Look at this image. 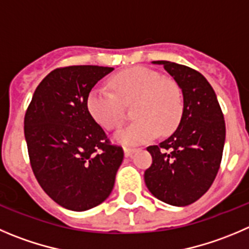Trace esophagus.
I'll return each instance as SVG.
<instances>
[{"label": "esophagus", "instance_id": "obj_1", "mask_svg": "<svg viewBox=\"0 0 249 249\" xmlns=\"http://www.w3.org/2000/svg\"><path fill=\"white\" fill-rule=\"evenodd\" d=\"M123 150H124V156H131L132 154L134 153V151L137 150L136 148H128V146H124L123 148Z\"/></svg>", "mask_w": 249, "mask_h": 249}]
</instances>
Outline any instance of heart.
Masks as SVG:
<instances>
[{"label":"heart","mask_w":249,"mask_h":249,"mask_svg":"<svg viewBox=\"0 0 249 249\" xmlns=\"http://www.w3.org/2000/svg\"><path fill=\"white\" fill-rule=\"evenodd\" d=\"M115 93L104 88H94L87 98L91 117L107 131L118 129L124 122V105L133 106L137 118L116 134L118 143H145L159 134L174 133L183 116V95L175 80L162 78L151 68L134 66L110 79Z\"/></svg>","instance_id":"obj_1"}]
</instances>
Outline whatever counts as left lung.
Returning <instances> with one entry per match:
<instances>
[{
  "instance_id": "left-lung-1",
  "label": "left lung",
  "mask_w": 249,
  "mask_h": 249,
  "mask_svg": "<svg viewBox=\"0 0 249 249\" xmlns=\"http://www.w3.org/2000/svg\"><path fill=\"white\" fill-rule=\"evenodd\" d=\"M164 66L183 93V116L178 128L159 145L146 150L153 158L144 181L154 197L184 207L210 188L220 169L224 150V113L214 89L198 71L170 61Z\"/></svg>"
}]
</instances>
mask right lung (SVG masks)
<instances>
[{
  "mask_svg": "<svg viewBox=\"0 0 249 249\" xmlns=\"http://www.w3.org/2000/svg\"><path fill=\"white\" fill-rule=\"evenodd\" d=\"M112 67L56 68L35 89L24 117L30 166L45 193L66 209L84 212L110 196L123 160L87 107L94 85Z\"/></svg>",
  "mask_w": 249,
  "mask_h": 249,
  "instance_id": "1",
  "label": "right lung"
}]
</instances>
